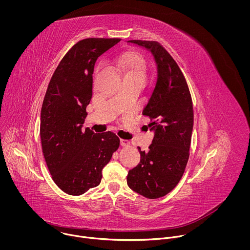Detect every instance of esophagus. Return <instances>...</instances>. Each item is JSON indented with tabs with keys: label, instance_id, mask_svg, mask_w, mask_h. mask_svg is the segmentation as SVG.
I'll return each instance as SVG.
<instances>
[{
	"label": "esophagus",
	"instance_id": "esophagus-1",
	"mask_svg": "<svg viewBox=\"0 0 250 250\" xmlns=\"http://www.w3.org/2000/svg\"><path fill=\"white\" fill-rule=\"evenodd\" d=\"M120 144H121V146H123V147H128V146L130 145V142H128V141H126V140H121V141H120Z\"/></svg>",
	"mask_w": 250,
	"mask_h": 250
}]
</instances>
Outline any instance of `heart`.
<instances>
[{"label":"heart","instance_id":"b5f03b06","mask_svg":"<svg viewBox=\"0 0 250 250\" xmlns=\"http://www.w3.org/2000/svg\"><path fill=\"white\" fill-rule=\"evenodd\" d=\"M116 67L123 77L124 82H141L144 83L147 77V61L140 53H126L122 55Z\"/></svg>","mask_w":250,"mask_h":250}]
</instances>
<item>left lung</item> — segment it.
I'll return each instance as SVG.
<instances>
[{"label": "left lung", "mask_w": 250, "mask_h": 250, "mask_svg": "<svg viewBox=\"0 0 250 250\" xmlns=\"http://www.w3.org/2000/svg\"><path fill=\"white\" fill-rule=\"evenodd\" d=\"M150 50L158 75L143 114L154 131L148 152L141 151V163L127 176L130 188L146 198L169 193L180 182L189 157L193 126L190 92L183 72L171 55L157 41L129 40Z\"/></svg>", "instance_id": "obj_1"}]
</instances>
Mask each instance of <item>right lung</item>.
I'll return each instance as SVG.
<instances>
[{"instance_id":"right-lung-1","label":"right lung","mask_w":250,"mask_h":250,"mask_svg":"<svg viewBox=\"0 0 250 250\" xmlns=\"http://www.w3.org/2000/svg\"><path fill=\"white\" fill-rule=\"evenodd\" d=\"M119 41L92 37L77 42L61 61L44 97L42 152L53 181L70 195L83 194L100 184L103 167L120 145L112 132L82 131L92 96L96 60Z\"/></svg>"}]
</instances>
